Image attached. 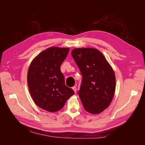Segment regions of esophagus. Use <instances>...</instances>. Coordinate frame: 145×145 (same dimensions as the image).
Instances as JSON below:
<instances>
[{
    "instance_id": "1",
    "label": "esophagus",
    "mask_w": 145,
    "mask_h": 145,
    "mask_svg": "<svg viewBox=\"0 0 145 145\" xmlns=\"http://www.w3.org/2000/svg\"><path fill=\"white\" fill-rule=\"evenodd\" d=\"M72 89L74 90V91L75 92V93H76V91H77V88H76V86H73L72 87Z\"/></svg>"
}]
</instances>
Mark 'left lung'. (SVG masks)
<instances>
[{"mask_svg":"<svg viewBox=\"0 0 145 145\" xmlns=\"http://www.w3.org/2000/svg\"><path fill=\"white\" fill-rule=\"evenodd\" d=\"M71 55L82 76L78 95L85 110L92 114L110 105L116 90V76L103 54L92 48H75Z\"/></svg>","mask_w":145,"mask_h":145,"instance_id":"8db88e82","label":"left lung"}]
</instances>
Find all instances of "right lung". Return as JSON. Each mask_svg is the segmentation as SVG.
I'll use <instances>...</instances> for the list:
<instances>
[{
	"instance_id": "add662e5",
	"label": "right lung",
	"mask_w": 145,
	"mask_h": 145,
	"mask_svg": "<svg viewBox=\"0 0 145 145\" xmlns=\"http://www.w3.org/2000/svg\"><path fill=\"white\" fill-rule=\"evenodd\" d=\"M69 48L50 47L39 54L31 63L27 83L36 105L51 112L62 109L74 91L65 84L60 65L67 57Z\"/></svg>"
}]
</instances>
